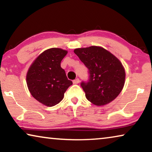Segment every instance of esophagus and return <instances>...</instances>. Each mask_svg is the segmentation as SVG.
Here are the masks:
<instances>
[{
    "label": "esophagus",
    "instance_id": "34e87169",
    "mask_svg": "<svg viewBox=\"0 0 152 152\" xmlns=\"http://www.w3.org/2000/svg\"><path fill=\"white\" fill-rule=\"evenodd\" d=\"M79 82H80V80H79L78 78H76L75 80H73V83L74 84V85H76V84H78Z\"/></svg>",
    "mask_w": 152,
    "mask_h": 152
}]
</instances>
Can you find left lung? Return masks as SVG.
<instances>
[{
  "label": "left lung",
  "mask_w": 152,
  "mask_h": 152,
  "mask_svg": "<svg viewBox=\"0 0 152 152\" xmlns=\"http://www.w3.org/2000/svg\"><path fill=\"white\" fill-rule=\"evenodd\" d=\"M74 52L89 70V80L80 84L88 100L96 106L114 100L125 83V70L120 61L99 46L76 48Z\"/></svg>",
  "instance_id": "left-lung-1"
}]
</instances>
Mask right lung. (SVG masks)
I'll use <instances>...</instances> for the list:
<instances>
[{"mask_svg": "<svg viewBox=\"0 0 152 152\" xmlns=\"http://www.w3.org/2000/svg\"><path fill=\"white\" fill-rule=\"evenodd\" d=\"M67 53V50L61 48L48 49L37 56L27 72L26 84L31 94L49 107L59 103L72 85L61 67Z\"/></svg>", "mask_w": 152, "mask_h": 152, "instance_id": "right-lung-1", "label": "right lung"}]
</instances>
